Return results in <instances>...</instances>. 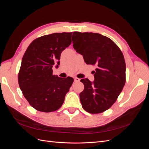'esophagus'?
I'll list each match as a JSON object with an SVG mask.
<instances>
[{
    "mask_svg": "<svg viewBox=\"0 0 149 149\" xmlns=\"http://www.w3.org/2000/svg\"><path fill=\"white\" fill-rule=\"evenodd\" d=\"M74 81L75 82H78V81H79V80H80V79L76 78V77L74 78Z\"/></svg>",
    "mask_w": 149,
    "mask_h": 149,
    "instance_id": "esophagus-1",
    "label": "esophagus"
}]
</instances>
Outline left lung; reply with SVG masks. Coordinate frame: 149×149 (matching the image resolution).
I'll return each mask as SVG.
<instances>
[{"instance_id": "obj_1", "label": "left lung", "mask_w": 149, "mask_h": 149, "mask_svg": "<svg viewBox=\"0 0 149 149\" xmlns=\"http://www.w3.org/2000/svg\"><path fill=\"white\" fill-rule=\"evenodd\" d=\"M72 41L86 63L96 66L93 83L80 81L84 85L79 94L82 107L89 113H101L114 104L125 83L123 54L111 39L99 33L74 31Z\"/></svg>"}]
</instances>
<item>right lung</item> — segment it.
I'll list each match as a JSON object with an SVG mask.
<instances>
[{
	"label": "right lung",
	"instance_id": "add662e5",
	"mask_svg": "<svg viewBox=\"0 0 149 149\" xmlns=\"http://www.w3.org/2000/svg\"><path fill=\"white\" fill-rule=\"evenodd\" d=\"M71 35L72 32L43 35L35 39L26 49L18 81L23 95L36 110L53 112L64 102L74 80L53 75L52 68L56 63L60 65L61 53L71 45Z\"/></svg>",
	"mask_w": 149,
	"mask_h": 149
}]
</instances>
